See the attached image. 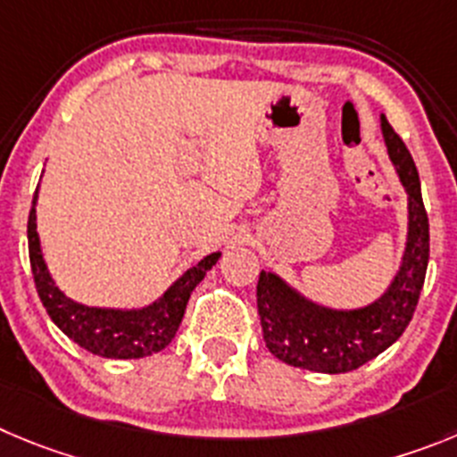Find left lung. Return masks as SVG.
Returning <instances> with one entry per match:
<instances>
[{
    "instance_id": "obj_1",
    "label": "left lung",
    "mask_w": 457,
    "mask_h": 457,
    "mask_svg": "<svg viewBox=\"0 0 457 457\" xmlns=\"http://www.w3.org/2000/svg\"><path fill=\"white\" fill-rule=\"evenodd\" d=\"M381 132L387 157L408 195L406 248L399 270L377 300L356 309L318 304L277 272L262 270L257 309L263 340L270 353L293 368L322 374L358 370L396 343L415 313L428 266V216L415 162L386 114H381Z\"/></svg>"
}]
</instances>
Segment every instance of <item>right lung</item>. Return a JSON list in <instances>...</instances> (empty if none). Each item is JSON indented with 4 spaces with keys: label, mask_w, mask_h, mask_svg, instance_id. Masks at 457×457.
Instances as JSON below:
<instances>
[{
    "label": "right lung",
    "mask_w": 457,
    "mask_h": 457,
    "mask_svg": "<svg viewBox=\"0 0 457 457\" xmlns=\"http://www.w3.org/2000/svg\"><path fill=\"white\" fill-rule=\"evenodd\" d=\"M37 189L29 212V259L37 295L54 325L87 352L104 358H144L162 352L173 340L191 293L204 279L207 270L216 266L220 253H212L195 266L182 272L155 302L139 309H105L87 306L67 297L55 287L42 254L40 234L36 223Z\"/></svg>",
    "instance_id": "obj_1"
}]
</instances>
